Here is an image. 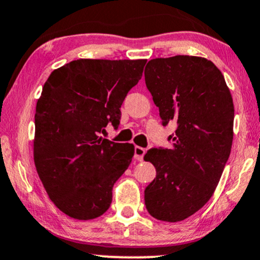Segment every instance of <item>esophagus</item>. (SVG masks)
<instances>
[{
    "mask_svg": "<svg viewBox=\"0 0 260 260\" xmlns=\"http://www.w3.org/2000/svg\"><path fill=\"white\" fill-rule=\"evenodd\" d=\"M145 152L146 150L142 148V146H136V148H134V157H136V160L143 161Z\"/></svg>",
    "mask_w": 260,
    "mask_h": 260,
    "instance_id": "1",
    "label": "esophagus"
}]
</instances>
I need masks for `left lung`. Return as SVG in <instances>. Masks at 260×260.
Here are the masks:
<instances>
[{
  "label": "left lung",
  "mask_w": 260,
  "mask_h": 260,
  "mask_svg": "<svg viewBox=\"0 0 260 260\" xmlns=\"http://www.w3.org/2000/svg\"><path fill=\"white\" fill-rule=\"evenodd\" d=\"M144 75L162 124L177 123L171 149L152 148L144 156L156 168L144 200L156 219L177 223L201 209L219 183L233 145V98L206 58H156Z\"/></svg>",
  "instance_id": "8db88e82"
}]
</instances>
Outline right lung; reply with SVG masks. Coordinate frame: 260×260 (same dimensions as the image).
<instances>
[{"label":"right lung","instance_id":"obj_1","mask_svg":"<svg viewBox=\"0 0 260 260\" xmlns=\"http://www.w3.org/2000/svg\"><path fill=\"white\" fill-rule=\"evenodd\" d=\"M146 59H79L49 75L37 100L34 161L49 199L69 217L94 219L134 155L132 144L100 137L117 126L127 93Z\"/></svg>","mask_w":260,"mask_h":260}]
</instances>
